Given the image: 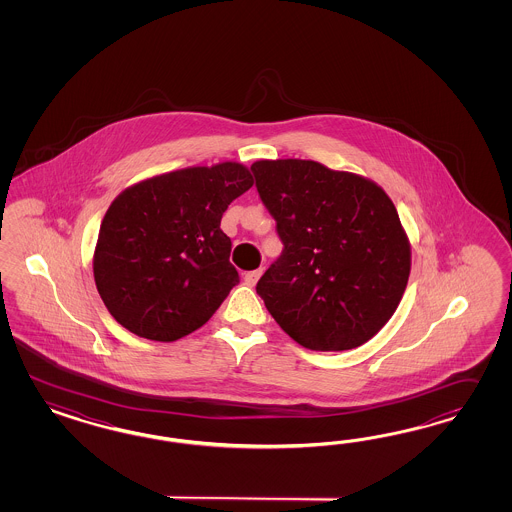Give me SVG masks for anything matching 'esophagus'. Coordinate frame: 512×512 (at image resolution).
<instances>
[{"label":"esophagus","mask_w":512,"mask_h":512,"mask_svg":"<svg viewBox=\"0 0 512 512\" xmlns=\"http://www.w3.org/2000/svg\"><path fill=\"white\" fill-rule=\"evenodd\" d=\"M261 276H263V268H257V270H251V272H248V274L244 276V281H246V285L253 287V285L259 281Z\"/></svg>","instance_id":"obj_1"}]
</instances>
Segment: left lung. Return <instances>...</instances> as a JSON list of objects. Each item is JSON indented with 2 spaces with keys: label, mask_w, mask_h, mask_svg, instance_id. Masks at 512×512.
<instances>
[{
  "label": "left lung",
  "mask_w": 512,
  "mask_h": 512,
  "mask_svg": "<svg viewBox=\"0 0 512 512\" xmlns=\"http://www.w3.org/2000/svg\"><path fill=\"white\" fill-rule=\"evenodd\" d=\"M251 171L283 242L257 283L266 310L311 351L372 340L398 308L411 270V246L387 193L306 159H263Z\"/></svg>",
  "instance_id": "obj_1"
}]
</instances>
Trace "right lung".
I'll return each instance as SVG.
<instances>
[{
  "mask_svg": "<svg viewBox=\"0 0 512 512\" xmlns=\"http://www.w3.org/2000/svg\"><path fill=\"white\" fill-rule=\"evenodd\" d=\"M253 186L225 161L159 174L122 191L103 217L93 278L110 315L140 338L176 341L201 328L240 281L229 204Z\"/></svg>",
  "mask_w": 512,
  "mask_h": 512,
  "instance_id": "1",
  "label": "right lung"
}]
</instances>
